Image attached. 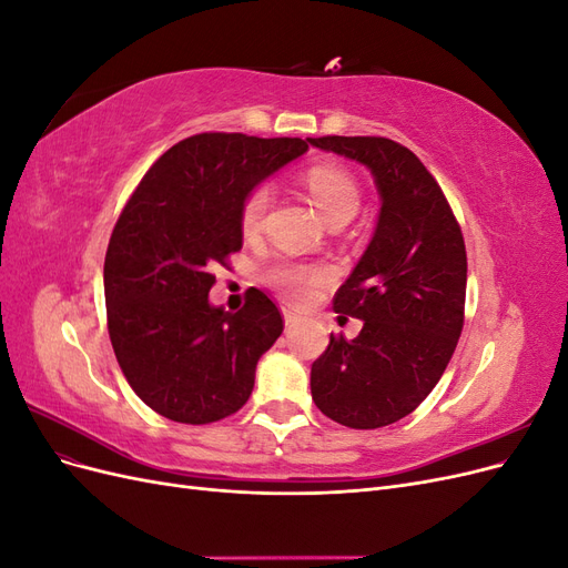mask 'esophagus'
I'll list each match as a JSON object with an SVG mask.
<instances>
[{"mask_svg":"<svg viewBox=\"0 0 568 568\" xmlns=\"http://www.w3.org/2000/svg\"><path fill=\"white\" fill-rule=\"evenodd\" d=\"M282 315H284V324H286V326H294V324H298V322H301V313L291 311V307H284Z\"/></svg>","mask_w":568,"mask_h":568,"instance_id":"esophagus-1","label":"esophagus"}]
</instances>
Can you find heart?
I'll return each mask as SVG.
<instances>
[{"label": "heart", "mask_w": 568, "mask_h": 568, "mask_svg": "<svg viewBox=\"0 0 568 568\" xmlns=\"http://www.w3.org/2000/svg\"><path fill=\"white\" fill-rule=\"evenodd\" d=\"M305 189L324 220L341 222L351 220L359 209V189L355 180L336 165H315L305 173ZM270 192L267 186H257L248 194L242 209V227L246 234L257 232L261 222L267 213ZM329 277L326 267L320 265H296V263H280L270 270L272 284L282 288L288 298L305 301L313 296V291Z\"/></svg>", "instance_id": "b5f03b06"}]
</instances>
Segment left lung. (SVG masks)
<instances>
[{"label": "left lung", "mask_w": 568, "mask_h": 568, "mask_svg": "<svg viewBox=\"0 0 568 568\" xmlns=\"http://www.w3.org/2000/svg\"><path fill=\"white\" fill-rule=\"evenodd\" d=\"M322 151L365 165L379 192L367 251L334 298L363 320L355 338L334 336L311 369L315 405L351 428L407 417L448 367L464 324L467 251L438 182L386 136H317Z\"/></svg>", "instance_id": "obj_1"}]
</instances>
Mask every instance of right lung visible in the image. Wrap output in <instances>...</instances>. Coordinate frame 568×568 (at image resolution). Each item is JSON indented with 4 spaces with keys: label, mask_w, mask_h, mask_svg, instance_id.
Here are the masks:
<instances>
[{
    "label": "right lung",
    "mask_w": 568,
    "mask_h": 568,
    "mask_svg": "<svg viewBox=\"0 0 568 568\" xmlns=\"http://www.w3.org/2000/svg\"><path fill=\"white\" fill-rule=\"evenodd\" d=\"M305 151L298 136H186L120 213L104 263L109 336L128 384L159 415L211 424L248 400L284 322L257 288L239 313L213 305V267L242 248L248 194Z\"/></svg>",
    "instance_id": "1"
}]
</instances>
